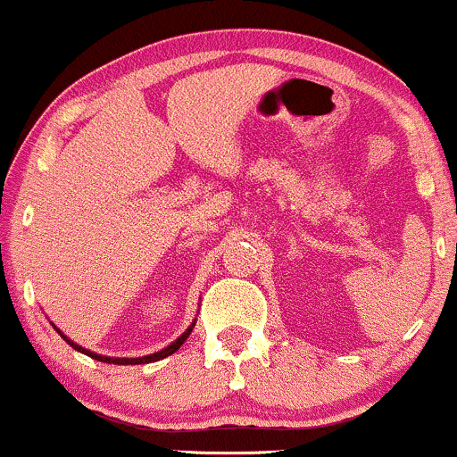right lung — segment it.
Instances as JSON below:
<instances>
[{
	"label": "right lung",
	"mask_w": 457,
	"mask_h": 457,
	"mask_svg": "<svg viewBox=\"0 0 457 457\" xmlns=\"http://www.w3.org/2000/svg\"><path fill=\"white\" fill-rule=\"evenodd\" d=\"M51 326L57 329V334L59 337H62L65 343L70 345L71 349H76V351H80V353H85V355H89V357H93V360H97V361H106V364H119V366H131V364H148V361H157V360H163V357H168V355H172L174 351H179L180 349V345L185 343L187 338H189V334H191V329H194V326H195V319L194 321H191V326L185 329L183 334H180L179 338L174 340V343H170L168 347H163L162 351H155V353H151V355H142V357H108V355H100V353H96V351H89V349H85V347H80V345H76L74 340H70L68 337H65V334L62 332V329H59L57 326H54V323H51Z\"/></svg>",
	"instance_id": "1"
}]
</instances>
